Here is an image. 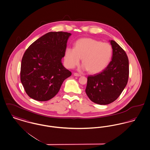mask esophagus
<instances>
[{
    "instance_id": "34e87169",
    "label": "esophagus",
    "mask_w": 150,
    "mask_h": 150,
    "mask_svg": "<svg viewBox=\"0 0 150 150\" xmlns=\"http://www.w3.org/2000/svg\"><path fill=\"white\" fill-rule=\"evenodd\" d=\"M74 76H81V74H78V73H76V72L74 73Z\"/></svg>"
}]
</instances>
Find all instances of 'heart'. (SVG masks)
Returning <instances> with one entry per match:
<instances>
[{
    "instance_id": "obj_1",
    "label": "heart",
    "mask_w": 150,
    "mask_h": 150,
    "mask_svg": "<svg viewBox=\"0 0 150 150\" xmlns=\"http://www.w3.org/2000/svg\"><path fill=\"white\" fill-rule=\"evenodd\" d=\"M112 56V48L109 43L92 38H83L75 42L74 48H66L64 61L68 68L73 69L82 58V69L96 74L107 67Z\"/></svg>"
}]
</instances>
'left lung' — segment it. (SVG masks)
I'll return each instance as SVG.
<instances>
[{
	"label": "left lung",
	"mask_w": 150,
	"mask_h": 150,
	"mask_svg": "<svg viewBox=\"0 0 150 150\" xmlns=\"http://www.w3.org/2000/svg\"><path fill=\"white\" fill-rule=\"evenodd\" d=\"M112 48V60L99 74L89 75L86 92L95 103L105 105L114 102L127 85L129 63L125 50L114 40H110Z\"/></svg>",
	"instance_id": "left-lung-1"
}]
</instances>
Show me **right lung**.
Masks as SVG:
<instances>
[{"label":"right lung","instance_id":"obj_1","mask_svg":"<svg viewBox=\"0 0 150 150\" xmlns=\"http://www.w3.org/2000/svg\"><path fill=\"white\" fill-rule=\"evenodd\" d=\"M70 33H48L32 43L22 59L21 81L27 94L38 101H47L59 92L71 72L62 63Z\"/></svg>","mask_w":150,"mask_h":150}]
</instances>
